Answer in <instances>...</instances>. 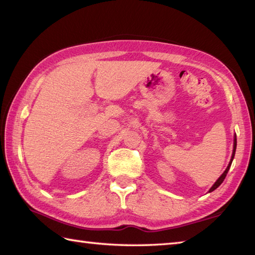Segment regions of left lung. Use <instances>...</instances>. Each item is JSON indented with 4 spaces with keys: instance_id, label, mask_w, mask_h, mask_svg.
I'll list each match as a JSON object with an SVG mask.
<instances>
[{
    "instance_id": "left-lung-1",
    "label": "left lung",
    "mask_w": 255,
    "mask_h": 255,
    "mask_svg": "<svg viewBox=\"0 0 255 255\" xmlns=\"http://www.w3.org/2000/svg\"><path fill=\"white\" fill-rule=\"evenodd\" d=\"M236 149H237V136H236V134H235V139H234V151H232L231 160H230V162H229V164H228V166H227V169L225 170V172L223 173V174H221V175H220V177L218 178V180L215 182V184H214V185L210 187V189H209V193H210V192H213V191H215V189H216V188H217V187H219V185H220V184L224 182V180H225V178H226V176H227V173H228V171H229V169H230V166H231V163H232V160H234V158H235Z\"/></svg>"
}]
</instances>
